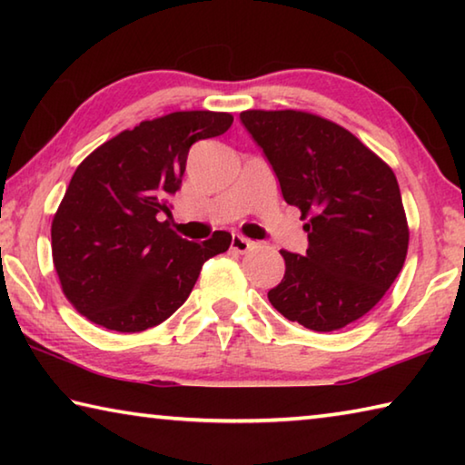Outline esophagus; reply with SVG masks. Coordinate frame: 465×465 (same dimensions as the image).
<instances>
[{"instance_id":"esophagus-1","label":"esophagus","mask_w":465,"mask_h":465,"mask_svg":"<svg viewBox=\"0 0 465 465\" xmlns=\"http://www.w3.org/2000/svg\"><path fill=\"white\" fill-rule=\"evenodd\" d=\"M254 246H256V243L252 242V240H248V238H243L242 233H233L232 248H233L235 252H240V254H243V252H250Z\"/></svg>"}]
</instances>
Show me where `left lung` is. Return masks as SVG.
I'll list each match as a JSON object with an SVG mask.
<instances>
[{
    "mask_svg": "<svg viewBox=\"0 0 465 465\" xmlns=\"http://www.w3.org/2000/svg\"><path fill=\"white\" fill-rule=\"evenodd\" d=\"M282 199L308 219L305 256L281 250L269 302L291 322L332 332L373 310L402 271L408 222L396 174L341 124L303 110H243Z\"/></svg>",
    "mask_w": 465,
    "mask_h": 465,
    "instance_id": "left-lung-1",
    "label": "left lung"
}]
</instances>
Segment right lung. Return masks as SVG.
<instances>
[{
  "instance_id": "obj_1",
  "label": "right lung",
  "mask_w": 465,
  "mask_h": 465,
  "mask_svg": "<svg viewBox=\"0 0 465 465\" xmlns=\"http://www.w3.org/2000/svg\"><path fill=\"white\" fill-rule=\"evenodd\" d=\"M230 113L180 110L108 139L72 176L51 225L53 264L69 303L102 328L141 332L191 295L203 264L232 233L188 242L172 230L168 199L188 149L232 127Z\"/></svg>"
}]
</instances>
